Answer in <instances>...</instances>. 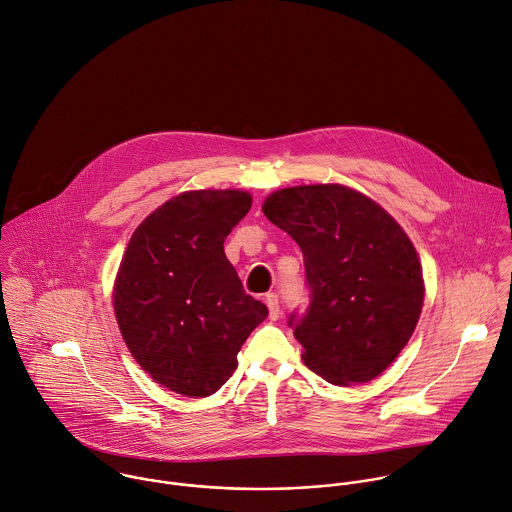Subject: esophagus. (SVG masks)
<instances>
[{
    "label": "esophagus",
    "mask_w": 512,
    "mask_h": 512,
    "mask_svg": "<svg viewBox=\"0 0 512 512\" xmlns=\"http://www.w3.org/2000/svg\"><path fill=\"white\" fill-rule=\"evenodd\" d=\"M265 303H267V307H269V319H271V321H277V319L281 317V309H279V299H277V295L269 293V295L265 297Z\"/></svg>",
    "instance_id": "34e87169"
}]
</instances>
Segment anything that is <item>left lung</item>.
<instances>
[{
	"mask_svg": "<svg viewBox=\"0 0 512 512\" xmlns=\"http://www.w3.org/2000/svg\"><path fill=\"white\" fill-rule=\"evenodd\" d=\"M263 213L303 251L311 289L295 325L303 363L339 387L379 377L413 337L425 301L421 259L405 229L341 183L277 189Z\"/></svg>",
	"mask_w": 512,
	"mask_h": 512,
	"instance_id": "1",
	"label": "left lung"
}]
</instances>
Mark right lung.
Instances as JSON below:
<instances>
[{
    "label": "right lung",
    "mask_w": 512,
    "mask_h": 512,
    "mask_svg": "<svg viewBox=\"0 0 512 512\" xmlns=\"http://www.w3.org/2000/svg\"><path fill=\"white\" fill-rule=\"evenodd\" d=\"M241 189L183 191L133 231L111 303L137 365L183 397H209L237 367V353L269 315L247 295L225 257V237L247 215Z\"/></svg>",
    "instance_id": "right-lung-1"
}]
</instances>
